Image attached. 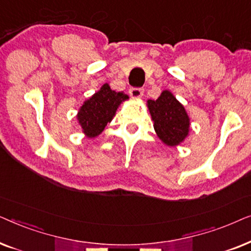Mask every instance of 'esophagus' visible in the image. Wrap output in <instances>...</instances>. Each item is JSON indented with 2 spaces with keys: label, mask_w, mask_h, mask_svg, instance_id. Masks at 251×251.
<instances>
[{
  "label": "esophagus",
  "mask_w": 251,
  "mask_h": 251,
  "mask_svg": "<svg viewBox=\"0 0 251 251\" xmlns=\"http://www.w3.org/2000/svg\"><path fill=\"white\" fill-rule=\"evenodd\" d=\"M129 94L132 98H140L144 94V89L143 88H131L129 90Z\"/></svg>",
  "instance_id": "1"
}]
</instances>
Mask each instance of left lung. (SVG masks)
Wrapping results in <instances>:
<instances>
[{
  "label": "left lung",
  "instance_id": "obj_1",
  "mask_svg": "<svg viewBox=\"0 0 251 251\" xmlns=\"http://www.w3.org/2000/svg\"><path fill=\"white\" fill-rule=\"evenodd\" d=\"M154 121V129L159 138L168 146L183 142L190 130V119L184 106L168 90L163 91L156 100L147 101Z\"/></svg>",
  "mask_w": 251,
  "mask_h": 251
}]
</instances>
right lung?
I'll list each match as a JSON object with an SVG mask.
<instances>
[{"label":"right lung","mask_w":251,"mask_h":251,"mask_svg":"<svg viewBox=\"0 0 251 251\" xmlns=\"http://www.w3.org/2000/svg\"><path fill=\"white\" fill-rule=\"evenodd\" d=\"M128 99L123 92L113 91L106 83L82 106L77 114L78 122L89 138L101 133L114 116L119 105Z\"/></svg>","instance_id":"obj_1"}]
</instances>
